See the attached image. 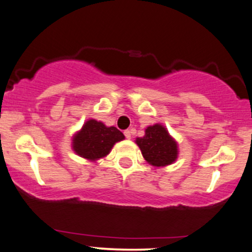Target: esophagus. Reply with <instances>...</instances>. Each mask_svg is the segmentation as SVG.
Segmentation results:
<instances>
[{"label": "esophagus", "mask_w": 252, "mask_h": 252, "mask_svg": "<svg viewBox=\"0 0 252 252\" xmlns=\"http://www.w3.org/2000/svg\"><path fill=\"white\" fill-rule=\"evenodd\" d=\"M124 136L128 139H130L131 138V131H130V130H124Z\"/></svg>", "instance_id": "1"}]
</instances>
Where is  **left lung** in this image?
<instances>
[{
    "instance_id": "obj_1",
    "label": "left lung",
    "mask_w": 252,
    "mask_h": 252,
    "mask_svg": "<svg viewBox=\"0 0 252 252\" xmlns=\"http://www.w3.org/2000/svg\"><path fill=\"white\" fill-rule=\"evenodd\" d=\"M136 143L145 160L154 166L169 165L177 158V143L160 124L148 126L145 135L136 139Z\"/></svg>"
}]
</instances>
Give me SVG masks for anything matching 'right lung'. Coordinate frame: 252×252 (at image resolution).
<instances>
[{
  "instance_id": "right-lung-1",
  "label": "right lung",
  "mask_w": 252,
  "mask_h": 252,
  "mask_svg": "<svg viewBox=\"0 0 252 252\" xmlns=\"http://www.w3.org/2000/svg\"><path fill=\"white\" fill-rule=\"evenodd\" d=\"M124 135L115 126H105L101 122L89 120L72 139V149L84 158L95 160L107 156L116 142Z\"/></svg>"
}]
</instances>
